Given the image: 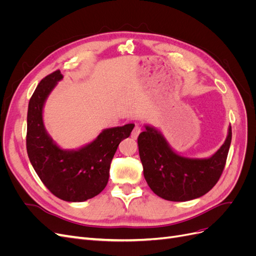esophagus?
Instances as JSON below:
<instances>
[{
    "mask_svg": "<svg viewBox=\"0 0 256 256\" xmlns=\"http://www.w3.org/2000/svg\"><path fill=\"white\" fill-rule=\"evenodd\" d=\"M140 134H141V127H138V125H136V127L132 130V132H131V138H134V140H136V138H138V136Z\"/></svg>",
    "mask_w": 256,
    "mask_h": 256,
    "instance_id": "1",
    "label": "esophagus"
}]
</instances>
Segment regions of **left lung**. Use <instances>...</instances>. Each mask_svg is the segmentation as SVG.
<instances>
[{
	"instance_id": "obj_1",
	"label": "left lung",
	"mask_w": 256,
	"mask_h": 256,
	"mask_svg": "<svg viewBox=\"0 0 256 256\" xmlns=\"http://www.w3.org/2000/svg\"><path fill=\"white\" fill-rule=\"evenodd\" d=\"M232 141V127L220 148L208 158H189L175 152L156 128L145 125L138 138L145 180L158 196L186 202L202 196L219 180Z\"/></svg>"
}]
</instances>
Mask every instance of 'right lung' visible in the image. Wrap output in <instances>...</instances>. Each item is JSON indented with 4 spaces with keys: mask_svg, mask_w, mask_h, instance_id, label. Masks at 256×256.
I'll return each mask as SVG.
<instances>
[{
    "mask_svg": "<svg viewBox=\"0 0 256 256\" xmlns=\"http://www.w3.org/2000/svg\"><path fill=\"white\" fill-rule=\"evenodd\" d=\"M62 79L60 70L47 76L30 99L26 150L38 177L54 196L66 202H84L106 188L114 154L134 125L104 129L80 148H60L46 130L42 112L46 100Z\"/></svg>",
    "mask_w": 256,
    "mask_h": 256,
    "instance_id": "1",
    "label": "right lung"
}]
</instances>
